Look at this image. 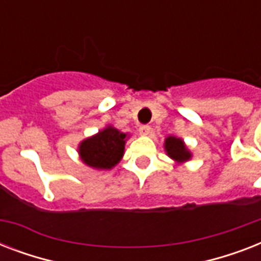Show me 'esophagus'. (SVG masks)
Instances as JSON below:
<instances>
[{
    "label": "esophagus",
    "instance_id": "esophagus-1",
    "mask_svg": "<svg viewBox=\"0 0 261 261\" xmlns=\"http://www.w3.org/2000/svg\"><path fill=\"white\" fill-rule=\"evenodd\" d=\"M150 126H147V124H143V126L139 127V134L141 135H149L150 134Z\"/></svg>",
    "mask_w": 261,
    "mask_h": 261
}]
</instances>
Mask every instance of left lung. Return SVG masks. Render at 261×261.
<instances>
[{"mask_svg":"<svg viewBox=\"0 0 261 261\" xmlns=\"http://www.w3.org/2000/svg\"><path fill=\"white\" fill-rule=\"evenodd\" d=\"M164 149L169 159H172L177 165L187 163L192 159V153L187 147L186 142L181 138H177L174 135H169L164 141Z\"/></svg>","mask_w":261,"mask_h":261,"instance_id":"1","label":"left lung"}]
</instances>
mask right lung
Listing matches in <instances>:
<instances>
[{"mask_svg": "<svg viewBox=\"0 0 261 261\" xmlns=\"http://www.w3.org/2000/svg\"><path fill=\"white\" fill-rule=\"evenodd\" d=\"M128 138L130 135L108 124L79 143L80 160L96 171H110L123 159Z\"/></svg>", "mask_w": 261, "mask_h": 261, "instance_id": "right-lung-1", "label": "right lung"}]
</instances>
